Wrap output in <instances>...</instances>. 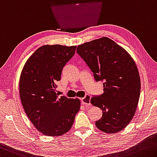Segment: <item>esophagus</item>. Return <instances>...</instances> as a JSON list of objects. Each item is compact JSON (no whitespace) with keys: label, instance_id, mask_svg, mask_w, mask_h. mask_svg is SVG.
Returning <instances> with one entry per match:
<instances>
[{"label":"esophagus","instance_id":"1","mask_svg":"<svg viewBox=\"0 0 157 157\" xmlns=\"http://www.w3.org/2000/svg\"><path fill=\"white\" fill-rule=\"evenodd\" d=\"M90 99H91V96L89 95H86L85 97H84L81 99V102L82 104L83 105L85 106H90L91 103H90Z\"/></svg>","mask_w":157,"mask_h":157}]
</instances>
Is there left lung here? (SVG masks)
I'll return each mask as SVG.
<instances>
[{"instance_id": "1", "label": "left lung", "mask_w": 157, "mask_h": 157, "mask_svg": "<svg viewBox=\"0 0 157 157\" xmlns=\"http://www.w3.org/2000/svg\"><path fill=\"white\" fill-rule=\"evenodd\" d=\"M77 52L95 80L103 82V94L90 101L103 110L96 126L107 133L119 132L133 119L140 98V79L136 63L125 49L106 37L80 44Z\"/></svg>"}]
</instances>
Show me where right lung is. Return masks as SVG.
I'll use <instances>...</instances> for the list:
<instances>
[{
	"label": "right lung",
	"mask_w": 157,
	"mask_h": 157,
	"mask_svg": "<svg viewBox=\"0 0 157 157\" xmlns=\"http://www.w3.org/2000/svg\"><path fill=\"white\" fill-rule=\"evenodd\" d=\"M76 46H42L29 57L19 79V95L24 110L40 132L47 136L63 135L73 126L80 108L78 98L59 97L56 83Z\"/></svg>",
	"instance_id": "add662e5"
}]
</instances>
